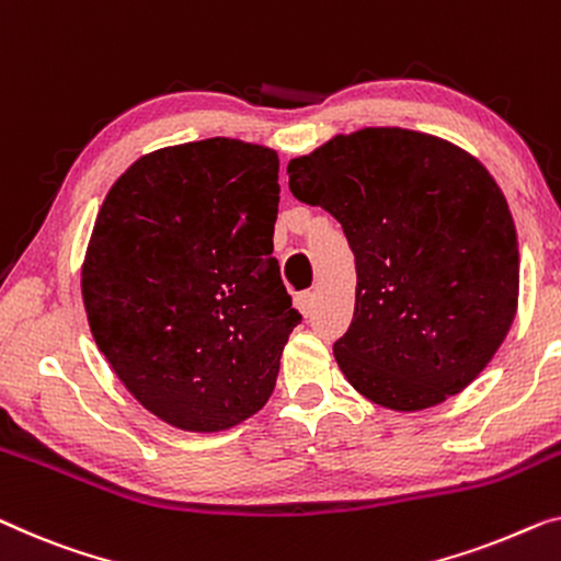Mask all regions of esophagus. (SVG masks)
<instances>
[{
    "label": "esophagus",
    "instance_id": "obj_1",
    "mask_svg": "<svg viewBox=\"0 0 561 561\" xmlns=\"http://www.w3.org/2000/svg\"><path fill=\"white\" fill-rule=\"evenodd\" d=\"M313 300H316V296L311 294V290H304V294H298L296 296V308L304 316H311V311H313Z\"/></svg>",
    "mask_w": 561,
    "mask_h": 561
}]
</instances>
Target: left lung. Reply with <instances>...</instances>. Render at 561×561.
Here are the masks:
<instances>
[{
    "instance_id": "1",
    "label": "left lung",
    "mask_w": 561,
    "mask_h": 561,
    "mask_svg": "<svg viewBox=\"0 0 561 561\" xmlns=\"http://www.w3.org/2000/svg\"><path fill=\"white\" fill-rule=\"evenodd\" d=\"M288 176L354 253V319L334 344L348 385L397 412L466 389L518 300L514 217L481 161L430 134L362 128L290 159Z\"/></svg>"
}]
</instances>
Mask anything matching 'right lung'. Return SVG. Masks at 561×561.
Returning <instances> with one entry per match:
<instances>
[{
	"mask_svg": "<svg viewBox=\"0 0 561 561\" xmlns=\"http://www.w3.org/2000/svg\"><path fill=\"white\" fill-rule=\"evenodd\" d=\"M278 153L205 139L146 153L105 194L83 263L93 339L169 425L220 433L273 394L300 323L273 257Z\"/></svg>",
	"mask_w": 561,
	"mask_h": 561,
	"instance_id": "add662e5",
	"label": "right lung"
}]
</instances>
